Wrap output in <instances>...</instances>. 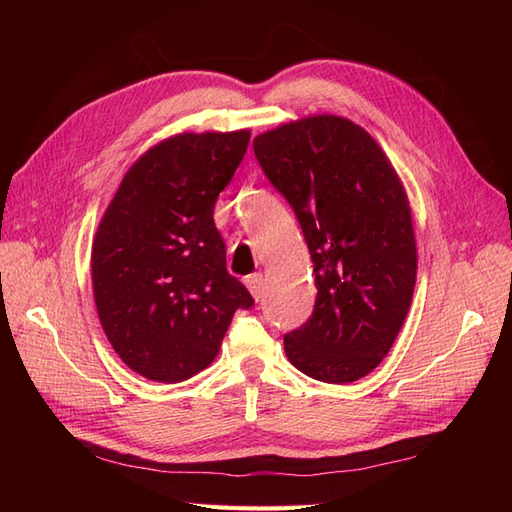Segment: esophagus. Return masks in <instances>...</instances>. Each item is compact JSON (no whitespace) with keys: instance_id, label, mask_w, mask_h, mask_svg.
Instances as JSON below:
<instances>
[{"instance_id":"obj_1","label":"esophagus","mask_w":512,"mask_h":512,"mask_svg":"<svg viewBox=\"0 0 512 512\" xmlns=\"http://www.w3.org/2000/svg\"><path fill=\"white\" fill-rule=\"evenodd\" d=\"M246 286L250 290V295L255 297V301L262 299V292H264V275L262 273H255L246 277Z\"/></svg>"}]
</instances>
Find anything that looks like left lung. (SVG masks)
Returning a JSON list of instances; mask_svg holds the SVG:
<instances>
[{
    "label": "left lung",
    "instance_id": "1",
    "mask_svg": "<svg viewBox=\"0 0 512 512\" xmlns=\"http://www.w3.org/2000/svg\"><path fill=\"white\" fill-rule=\"evenodd\" d=\"M253 149L314 264L317 301L284 336L288 361L321 383H354L387 356L411 306L418 250L405 187L376 140L343 116L279 125Z\"/></svg>",
    "mask_w": 512,
    "mask_h": 512
}]
</instances>
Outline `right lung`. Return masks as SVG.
Here are the masks:
<instances>
[{
    "label": "right lung",
    "mask_w": 512,
    "mask_h": 512,
    "mask_svg": "<svg viewBox=\"0 0 512 512\" xmlns=\"http://www.w3.org/2000/svg\"><path fill=\"white\" fill-rule=\"evenodd\" d=\"M250 140L184 132L140 156L92 242L99 321L121 361L156 383H180L213 363L237 308L253 297L226 270L213 222Z\"/></svg>",
    "instance_id": "add662e5"
}]
</instances>
